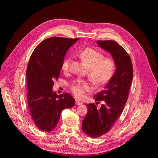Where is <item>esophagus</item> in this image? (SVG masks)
I'll return each instance as SVG.
<instances>
[{
	"instance_id": "1",
	"label": "esophagus",
	"mask_w": 158,
	"mask_h": 158,
	"mask_svg": "<svg viewBox=\"0 0 158 158\" xmlns=\"http://www.w3.org/2000/svg\"><path fill=\"white\" fill-rule=\"evenodd\" d=\"M76 104L77 106H79V105H82V103L81 102L79 101H76Z\"/></svg>"
}]
</instances>
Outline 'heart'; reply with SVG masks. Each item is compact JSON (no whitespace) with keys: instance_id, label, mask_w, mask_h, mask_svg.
<instances>
[{"instance_id":"obj_1","label":"heart","mask_w":158,"mask_h":158,"mask_svg":"<svg viewBox=\"0 0 158 158\" xmlns=\"http://www.w3.org/2000/svg\"><path fill=\"white\" fill-rule=\"evenodd\" d=\"M77 57L88 67L87 76L91 81L97 86L106 84L112 77L116 68L114 60L91 48H86L76 52ZM72 63V56L66 57L62 62L61 69L64 73H69ZM71 89L78 98L85 96V93L91 89L88 81L76 79L71 85Z\"/></svg>"}]
</instances>
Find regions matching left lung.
<instances>
[{
    "label": "left lung",
    "instance_id": "obj_1",
    "mask_svg": "<svg viewBox=\"0 0 158 158\" xmlns=\"http://www.w3.org/2000/svg\"><path fill=\"white\" fill-rule=\"evenodd\" d=\"M99 46L109 52L116 69L104 89L93 98L97 101L87 104V113L82 121V131L89 136L96 138L108 132L121 116L127 101L132 81L131 59L126 50L114 40H98ZM102 102L100 108L97 104Z\"/></svg>",
    "mask_w": 158,
    "mask_h": 158
}]
</instances>
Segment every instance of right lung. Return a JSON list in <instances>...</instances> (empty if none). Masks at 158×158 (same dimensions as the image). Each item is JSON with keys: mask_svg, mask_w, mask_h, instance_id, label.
<instances>
[{"mask_svg": "<svg viewBox=\"0 0 158 158\" xmlns=\"http://www.w3.org/2000/svg\"><path fill=\"white\" fill-rule=\"evenodd\" d=\"M79 38L52 37L42 41L34 50L27 67V103L35 126L47 132L57 126L64 109L73 107L75 99L65 93L52 91L65 53Z\"/></svg>", "mask_w": 158, "mask_h": 158, "instance_id": "obj_1", "label": "right lung"}]
</instances>
